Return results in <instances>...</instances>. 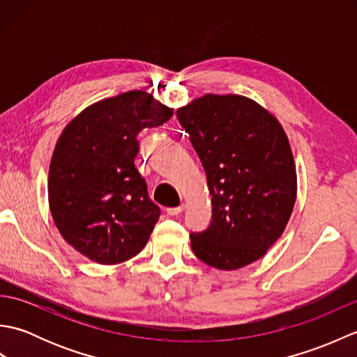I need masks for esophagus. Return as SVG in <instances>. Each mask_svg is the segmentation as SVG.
Masks as SVG:
<instances>
[{"instance_id": "obj_1", "label": "esophagus", "mask_w": 357, "mask_h": 357, "mask_svg": "<svg viewBox=\"0 0 357 357\" xmlns=\"http://www.w3.org/2000/svg\"><path fill=\"white\" fill-rule=\"evenodd\" d=\"M181 211H184V204H183V206H179V207H170V208H167V215L176 216V215L181 213Z\"/></svg>"}]
</instances>
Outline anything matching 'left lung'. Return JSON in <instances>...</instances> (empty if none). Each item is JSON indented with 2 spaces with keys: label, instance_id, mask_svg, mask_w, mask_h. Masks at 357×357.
Masks as SVG:
<instances>
[{
  "label": "left lung",
  "instance_id": "left-lung-1",
  "mask_svg": "<svg viewBox=\"0 0 357 357\" xmlns=\"http://www.w3.org/2000/svg\"><path fill=\"white\" fill-rule=\"evenodd\" d=\"M207 174L211 221L190 233L198 259L236 270L267 253L296 201L294 159L270 112L241 95H204L176 112Z\"/></svg>",
  "mask_w": 357,
  "mask_h": 357
}]
</instances>
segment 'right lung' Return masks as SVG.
I'll return each instance as SVG.
<instances>
[{"label":"right lung","mask_w":357,"mask_h":357,"mask_svg":"<svg viewBox=\"0 0 357 357\" xmlns=\"http://www.w3.org/2000/svg\"><path fill=\"white\" fill-rule=\"evenodd\" d=\"M173 116L142 90L82 110L59 136L49 169V206L69 244L98 264L128 261L147 244L161 210L135 158L138 135Z\"/></svg>","instance_id":"add662e5"}]
</instances>
